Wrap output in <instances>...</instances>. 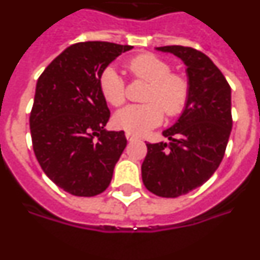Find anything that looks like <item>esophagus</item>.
Masks as SVG:
<instances>
[{
	"label": "esophagus",
	"mask_w": 260,
	"mask_h": 260,
	"mask_svg": "<svg viewBox=\"0 0 260 260\" xmlns=\"http://www.w3.org/2000/svg\"><path fill=\"white\" fill-rule=\"evenodd\" d=\"M126 138H127V141H137L138 139V137L137 135H134V134H130V133H126Z\"/></svg>",
	"instance_id": "obj_1"
}]
</instances>
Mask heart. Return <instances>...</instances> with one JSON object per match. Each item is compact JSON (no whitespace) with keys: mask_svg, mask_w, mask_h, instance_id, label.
<instances>
[{"mask_svg":"<svg viewBox=\"0 0 260 260\" xmlns=\"http://www.w3.org/2000/svg\"><path fill=\"white\" fill-rule=\"evenodd\" d=\"M128 71L137 79L150 83L144 100L146 104L127 105L114 114V126L126 133L142 135L162 121L164 110L168 117L180 116L190 99V82L180 73H172L167 59L143 53L133 57L127 63ZM99 88L105 102L113 107L126 100L125 82L116 69L109 66L99 77Z\"/></svg>","mask_w":260,"mask_h":260,"instance_id":"1","label":"heart"}]
</instances>
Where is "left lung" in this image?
<instances>
[{
  "label": "left lung",
  "instance_id": "8db88e82",
  "mask_svg": "<svg viewBox=\"0 0 260 260\" xmlns=\"http://www.w3.org/2000/svg\"><path fill=\"white\" fill-rule=\"evenodd\" d=\"M187 66L190 99L172 127L169 143H147L142 180L147 190L177 198L203 185L219 168L232 132L231 86L220 69L201 50L182 45L157 48Z\"/></svg>",
  "mask_w": 260,
  "mask_h": 260
}]
</instances>
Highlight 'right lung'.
Segmentation results:
<instances>
[{"mask_svg":"<svg viewBox=\"0 0 260 260\" xmlns=\"http://www.w3.org/2000/svg\"><path fill=\"white\" fill-rule=\"evenodd\" d=\"M130 49L108 41L77 43L39 77L29 116L32 147L44 173L69 194H102L125 150V133L104 128L110 112L99 77Z\"/></svg>","mask_w":260,"mask_h":260,"instance_id":"obj_1","label":"right lung"}]
</instances>
